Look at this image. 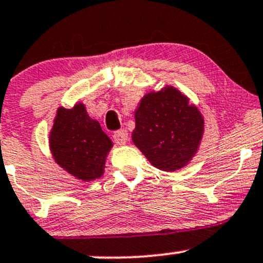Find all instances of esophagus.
<instances>
[{
	"mask_svg": "<svg viewBox=\"0 0 263 263\" xmlns=\"http://www.w3.org/2000/svg\"><path fill=\"white\" fill-rule=\"evenodd\" d=\"M114 140L117 145L123 146L127 142V140H128V132H127L126 129H120V131L115 132Z\"/></svg>",
	"mask_w": 263,
	"mask_h": 263,
	"instance_id": "esophagus-1",
	"label": "esophagus"
}]
</instances>
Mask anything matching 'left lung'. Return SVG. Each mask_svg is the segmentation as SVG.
<instances>
[{
    "label": "left lung",
    "instance_id": "left-lung-1",
    "mask_svg": "<svg viewBox=\"0 0 263 263\" xmlns=\"http://www.w3.org/2000/svg\"><path fill=\"white\" fill-rule=\"evenodd\" d=\"M135 121L132 141L156 168L177 171L197 154L203 116L174 86L147 92L135 111Z\"/></svg>",
    "mask_w": 263,
    "mask_h": 263
}]
</instances>
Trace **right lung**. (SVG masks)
I'll use <instances>...</instances> for the list:
<instances>
[{
  "label": "right lung",
  "mask_w": 263,
  "mask_h": 263,
  "mask_svg": "<svg viewBox=\"0 0 263 263\" xmlns=\"http://www.w3.org/2000/svg\"><path fill=\"white\" fill-rule=\"evenodd\" d=\"M48 146L61 168L77 180L89 182L103 176L114 142L99 121L88 116L85 103L77 102L72 108H57Z\"/></svg>",
  "instance_id": "obj_1"
}]
</instances>
